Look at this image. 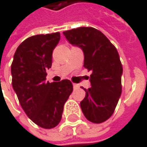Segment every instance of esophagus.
I'll use <instances>...</instances> for the list:
<instances>
[{
	"label": "esophagus",
	"mask_w": 147,
	"mask_h": 147,
	"mask_svg": "<svg viewBox=\"0 0 147 147\" xmlns=\"http://www.w3.org/2000/svg\"><path fill=\"white\" fill-rule=\"evenodd\" d=\"M73 85H74V89H78V88H80V85L75 84V83H74Z\"/></svg>",
	"instance_id": "1"
}]
</instances>
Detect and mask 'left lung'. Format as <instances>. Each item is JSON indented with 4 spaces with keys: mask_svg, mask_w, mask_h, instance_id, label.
Here are the masks:
<instances>
[{
    "mask_svg": "<svg viewBox=\"0 0 147 147\" xmlns=\"http://www.w3.org/2000/svg\"><path fill=\"white\" fill-rule=\"evenodd\" d=\"M67 40L84 52V67L92 72L91 87L80 102L85 117L102 123L113 113L121 94L123 67L116 47L100 30L80 27L63 32Z\"/></svg>",
    "mask_w": 147,
    "mask_h": 147,
    "instance_id": "8db88e82",
    "label": "left lung"
}]
</instances>
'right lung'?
I'll return each instance as SVG.
<instances>
[{
    "label": "right lung",
    "instance_id": "add662e5",
    "mask_svg": "<svg viewBox=\"0 0 147 147\" xmlns=\"http://www.w3.org/2000/svg\"><path fill=\"white\" fill-rule=\"evenodd\" d=\"M61 39L59 32L31 36L17 47L11 65L12 86L29 119L37 125L51 129L61 119L63 107L73 92L69 80L47 81L52 66L53 50Z\"/></svg>",
    "mask_w": 147,
    "mask_h": 147
}]
</instances>
